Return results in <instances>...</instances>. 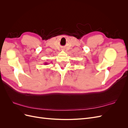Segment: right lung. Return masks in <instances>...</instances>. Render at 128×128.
Masks as SVG:
<instances>
[{"label":"right lung","instance_id":"right-lung-1","mask_svg":"<svg viewBox=\"0 0 128 128\" xmlns=\"http://www.w3.org/2000/svg\"><path fill=\"white\" fill-rule=\"evenodd\" d=\"M45 64V65H47V64H48V63H46V62H45V64Z\"/></svg>","mask_w":128,"mask_h":128}]
</instances>
